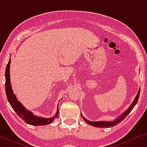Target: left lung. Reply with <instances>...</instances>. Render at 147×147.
<instances>
[{
	"instance_id": "1",
	"label": "left lung",
	"mask_w": 147,
	"mask_h": 147,
	"mask_svg": "<svg viewBox=\"0 0 147 147\" xmlns=\"http://www.w3.org/2000/svg\"><path fill=\"white\" fill-rule=\"evenodd\" d=\"M139 94H140V88H139V91L138 92V94L136 96V98H134V100L132 102L131 105L129 106V108L126 109V110L123 112L121 115L117 117L115 119H114L113 121H89L88 119H86L85 117H84L81 113V116L82 117V118L85 122H86L87 123L90 124V125L94 126V127H98V128H109V127H112V126H114L118 124L119 123H120L122 121H123V119L127 116L129 113H130V111L132 110V109L134 108V107L136 106V104L138 102V100L139 99Z\"/></svg>"
}]
</instances>
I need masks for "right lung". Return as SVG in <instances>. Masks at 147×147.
Masks as SVG:
<instances>
[{"label": "right lung", "mask_w": 147, "mask_h": 147, "mask_svg": "<svg viewBox=\"0 0 147 147\" xmlns=\"http://www.w3.org/2000/svg\"><path fill=\"white\" fill-rule=\"evenodd\" d=\"M11 58H9L8 63L7 65L5 72V78H6V83H5V89H6V94L7 99L10 104L12 108L14 109L20 118L23 119L25 123L33 126H43L47 124H51L58 117L59 111L58 106H57V111L53 117L45 118L42 117L36 116L32 111L26 109L23 104L17 100L16 95L13 93V89L11 88L10 82V75H9V69H10Z\"/></svg>", "instance_id": "obj_1"}]
</instances>
